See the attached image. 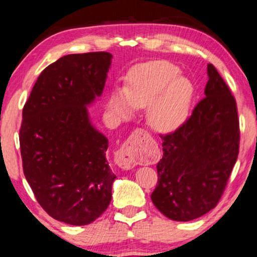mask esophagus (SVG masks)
<instances>
[{
	"mask_svg": "<svg viewBox=\"0 0 257 257\" xmlns=\"http://www.w3.org/2000/svg\"><path fill=\"white\" fill-rule=\"evenodd\" d=\"M150 138V134L145 130H135L115 153L116 164L124 170H129L135 165L141 164L147 156V142Z\"/></svg>",
	"mask_w": 257,
	"mask_h": 257,
	"instance_id": "esophagus-1",
	"label": "esophagus"
}]
</instances>
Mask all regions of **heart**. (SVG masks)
I'll return each instance as SVG.
<instances>
[{
    "label": "heart",
    "mask_w": 257,
    "mask_h": 257,
    "mask_svg": "<svg viewBox=\"0 0 257 257\" xmlns=\"http://www.w3.org/2000/svg\"><path fill=\"white\" fill-rule=\"evenodd\" d=\"M194 86L168 61L139 64L128 75L124 88H114L107 108L120 120H129L135 108L147 107V122L159 133L177 130L189 114Z\"/></svg>",
    "instance_id": "heart-1"
}]
</instances>
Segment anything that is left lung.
Listing matches in <instances>:
<instances>
[{"label":"left lung","mask_w":257,"mask_h":257,"mask_svg":"<svg viewBox=\"0 0 257 257\" xmlns=\"http://www.w3.org/2000/svg\"><path fill=\"white\" fill-rule=\"evenodd\" d=\"M205 97L175 133L161 136L163 156L152 202L167 217L190 221L216 206L239 152L237 105L213 64Z\"/></svg>","instance_id":"left-lung-1"}]
</instances>
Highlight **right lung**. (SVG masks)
Listing matches in <instances>:
<instances>
[{"label": "right lung", "mask_w": 257, "mask_h": 257, "mask_svg": "<svg viewBox=\"0 0 257 257\" xmlns=\"http://www.w3.org/2000/svg\"><path fill=\"white\" fill-rule=\"evenodd\" d=\"M112 54H69L42 71L23 110L20 150L26 179L53 219L89 224L106 210L115 175L107 138L87 106L103 93Z\"/></svg>", "instance_id": "1"}]
</instances>
